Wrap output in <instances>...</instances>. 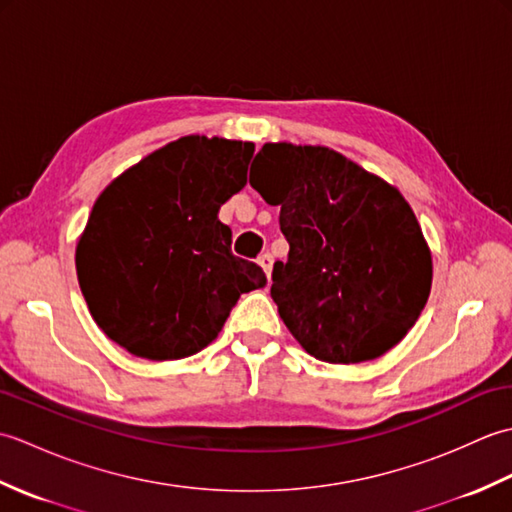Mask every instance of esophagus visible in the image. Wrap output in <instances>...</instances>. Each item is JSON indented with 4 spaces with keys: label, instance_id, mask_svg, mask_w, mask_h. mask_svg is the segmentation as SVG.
I'll return each mask as SVG.
<instances>
[{
    "label": "esophagus",
    "instance_id": "1",
    "mask_svg": "<svg viewBox=\"0 0 512 512\" xmlns=\"http://www.w3.org/2000/svg\"><path fill=\"white\" fill-rule=\"evenodd\" d=\"M257 262H259V266H262V268H264V273H266V277L270 279V273H273V255H270V253H264V255H259V259H257Z\"/></svg>",
    "mask_w": 512,
    "mask_h": 512
}]
</instances>
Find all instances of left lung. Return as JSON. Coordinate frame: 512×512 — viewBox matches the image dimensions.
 I'll use <instances>...</instances> for the list:
<instances>
[{"instance_id": "left-lung-1", "label": "left lung", "mask_w": 512, "mask_h": 512, "mask_svg": "<svg viewBox=\"0 0 512 512\" xmlns=\"http://www.w3.org/2000/svg\"><path fill=\"white\" fill-rule=\"evenodd\" d=\"M250 187L281 206L290 253L270 297L303 350L354 365L405 339L427 306L433 262L394 184L330 147L266 143Z\"/></svg>"}]
</instances>
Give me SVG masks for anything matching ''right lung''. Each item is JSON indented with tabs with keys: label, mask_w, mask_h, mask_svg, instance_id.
<instances>
[{
	"label": "right lung",
	"mask_w": 512,
	"mask_h": 512,
	"mask_svg": "<svg viewBox=\"0 0 512 512\" xmlns=\"http://www.w3.org/2000/svg\"><path fill=\"white\" fill-rule=\"evenodd\" d=\"M253 143L182 136L151 151L96 198L76 244L92 319L129 354L178 361L217 339L264 270L231 253L220 206L246 187Z\"/></svg>",
	"instance_id": "right-lung-1"
}]
</instances>
